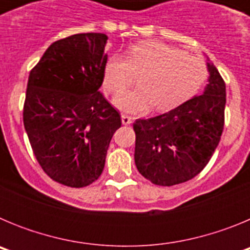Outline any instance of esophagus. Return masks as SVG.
Masks as SVG:
<instances>
[{"label": "esophagus", "mask_w": 250, "mask_h": 250, "mask_svg": "<svg viewBox=\"0 0 250 250\" xmlns=\"http://www.w3.org/2000/svg\"><path fill=\"white\" fill-rule=\"evenodd\" d=\"M132 120H134V119H132L131 116H129V115L126 114L121 115V121H123L124 125H130V124L132 123Z\"/></svg>", "instance_id": "esophagus-1"}]
</instances>
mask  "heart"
<instances>
[{
    "label": "heart",
    "mask_w": 250,
    "mask_h": 250,
    "mask_svg": "<svg viewBox=\"0 0 250 250\" xmlns=\"http://www.w3.org/2000/svg\"><path fill=\"white\" fill-rule=\"evenodd\" d=\"M139 75L141 85L123 93ZM208 77L205 62L195 55L158 41H143L124 54L107 59L104 86L120 94L115 104L130 112H141L154 105L159 111L173 109L198 92Z\"/></svg>",
    "instance_id": "1"
}]
</instances>
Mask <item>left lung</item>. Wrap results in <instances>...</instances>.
Here are the masks:
<instances>
[{
	"instance_id": "obj_1",
	"label": "left lung",
	"mask_w": 250,
	"mask_h": 250,
	"mask_svg": "<svg viewBox=\"0 0 250 250\" xmlns=\"http://www.w3.org/2000/svg\"><path fill=\"white\" fill-rule=\"evenodd\" d=\"M204 94L150 119H138L135 164L139 173L160 187L182 184L209 163L224 129L225 83L213 63Z\"/></svg>"
}]
</instances>
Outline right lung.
<instances>
[{
	"mask_svg": "<svg viewBox=\"0 0 250 250\" xmlns=\"http://www.w3.org/2000/svg\"><path fill=\"white\" fill-rule=\"evenodd\" d=\"M105 34L57 40L30 71L23 125L42 170L54 182L83 188L99 179L120 114L99 89Z\"/></svg>",
	"mask_w": 250,
	"mask_h": 250,
	"instance_id": "obj_1",
	"label": "right lung"
}]
</instances>
